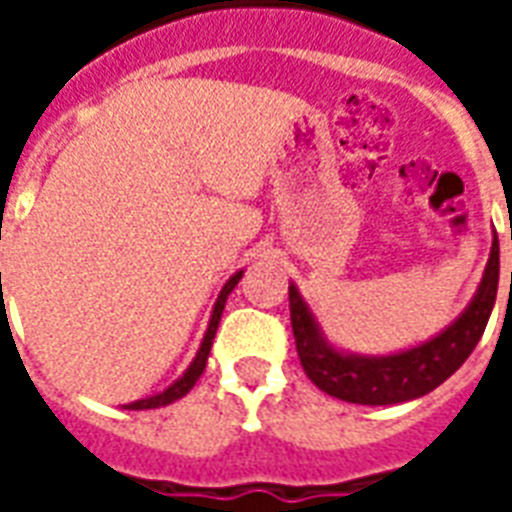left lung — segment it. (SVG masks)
Segmentation results:
<instances>
[{"label": "left lung", "mask_w": 512, "mask_h": 512, "mask_svg": "<svg viewBox=\"0 0 512 512\" xmlns=\"http://www.w3.org/2000/svg\"><path fill=\"white\" fill-rule=\"evenodd\" d=\"M512 282V274H510ZM499 285V241L494 235L491 257L485 266L477 296L447 332L419 348L395 356H351L334 351L318 332V323L307 310L296 285H290V326L296 337L301 367L321 392L362 406H389L428 395L444 384L469 359L491 318Z\"/></svg>", "instance_id": "8db88e82"}]
</instances>
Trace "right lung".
Wrapping results in <instances>:
<instances>
[{
	"instance_id": "right-lung-1",
	"label": "right lung",
	"mask_w": 512,
	"mask_h": 512,
	"mask_svg": "<svg viewBox=\"0 0 512 512\" xmlns=\"http://www.w3.org/2000/svg\"><path fill=\"white\" fill-rule=\"evenodd\" d=\"M238 279H241V271L235 274V277L227 279V285L222 288L219 293V299H216V307H213V315H211V323H208V332H205V340H202L200 351L194 356V362L189 365V370L183 373V376L175 381V384L164 389L161 395H153L147 397V400H136V403H128L126 408H134V411H142V408H158V406H169L172 400H178L189 392L191 386L197 384V378L202 376V370H205V362H208V354H211V345H213V337H216V329H219V321H222V310H224V301L230 296V290L238 285Z\"/></svg>"
}]
</instances>
